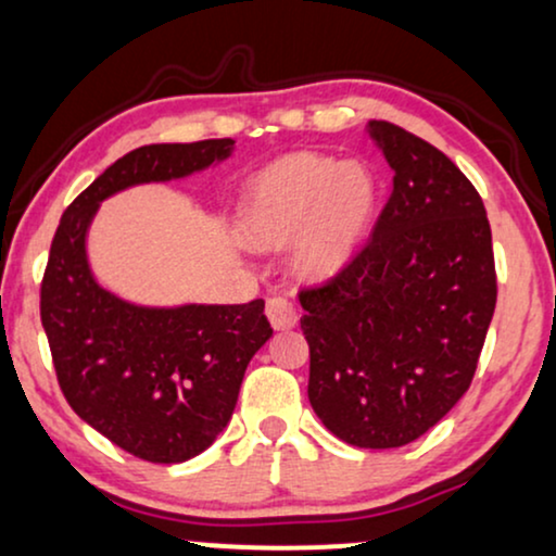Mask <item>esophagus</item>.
<instances>
[{"mask_svg": "<svg viewBox=\"0 0 556 556\" xmlns=\"http://www.w3.org/2000/svg\"><path fill=\"white\" fill-rule=\"evenodd\" d=\"M265 314H268L273 329H291L295 327V321H299V314H295L293 304L283 299V295H273V299H268Z\"/></svg>", "mask_w": 556, "mask_h": 556, "instance_id": "1", "label": "esophagus"}]
</instances>
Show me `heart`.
<instances>
[{
	"label": "heart",
	"mask_w": 556,
	"mask_h": 556,
	"mask_svg": "<svg viewBox=\"0 0 556 556\" xmlns=\"http://www.w3.org/2000/svg\"><path fill=\"white\" fill-rule=\"evenodd\" d=\"M378 184L363 161L321 153L280 157L252 184L242 222L261 244L299 240V265L314 276L334 273L370 227Z\"/></svg>",
	"instance_id": "heart-1"
}]
</instances>
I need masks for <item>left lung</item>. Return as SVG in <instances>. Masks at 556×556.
<instances>
[{
  "mask_svg": "<svg viewBox=\"0 0 556 556\" xmlns=\"http://www.w3.org/2000/svg\"><path fill=\"white\" fill-rule=\"evenodd\" d=\"M393 191L348 265L301 288L308 401L363 450L403 446L467 393L498 299L480 193L442 150L370 119Z\"/></svg>",
  "mask_w": 556,
  "mask_h": 556,
  "instance_id": "obj_1",
  "label": "left lung"
}]
</instances>
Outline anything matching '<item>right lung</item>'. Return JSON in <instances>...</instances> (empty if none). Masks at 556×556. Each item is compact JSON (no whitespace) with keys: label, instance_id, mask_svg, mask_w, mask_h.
Listing matches in <instances>:
<instances>
[{"label":"right lung","instance_id":"add662e5","mask_svg":"<svg viewBox=\"0 0 556 556\" xmlns=\"http://www.w3.org/2000/svg\"><path fill=\"white\" fill-rule=\"evenodd\" d=\"M235 140L142 146L78 193L55 229L40 319L68 406L112 444L157 465L197 457L232 419L248 363L273 329L265 301L135 306L104 291L86 261L99 204L127 186L170 181L225 161Z\"/></svg>","mask_w":556,"mask_h":556}]
</instances>
